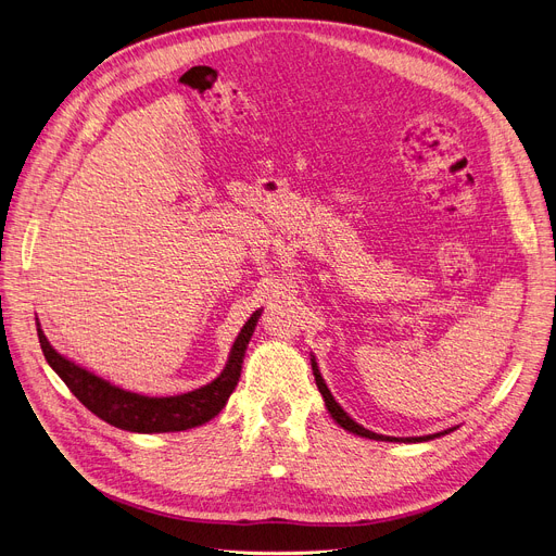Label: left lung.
Instances as JSON below:
<instances>
[{"mask_svg": "<svg viewBox=\"0 0 556 556\" xmlns=\"http://www.w3.org/2000/svg\"><path fill=\"white\" fill-rule=\"evenodd\" d=\"M311 365H313V376H315V383H317V390H319V394L325 396V403H327V410L331 413V417L344 428V430H349V432H354V434H361V437H367V440H378V442H428V440H434V437H442V434H446V432H451V430H444V432H437V434H428V437H405V440H399V437H386V434H376V432H371V430H367V428H363L361 424H356L352 417H349L342 407L336 403V399H333V394L329 392V388H327V383H325V378L319 376V369H317V363H315V358H311Z\"/></svg>", "mask_w": 556, "mask_h": 556, "instance_id": "obj_1", "label": "left lung"}]
</instances>
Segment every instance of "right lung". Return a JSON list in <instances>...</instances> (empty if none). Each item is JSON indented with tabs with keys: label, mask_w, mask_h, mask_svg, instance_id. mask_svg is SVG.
Returning a JSON list of instances; mask_svg holds the SVG:
<instances>
[{
	"label": "right lung",
	"mask_w": 556,
	"mask_h": 556,
	"mask_svg": "<svg viewBox=\"0 0 556 556\" xmlns=\"http://www.w3.org/2000/svg\"><path fill=\"white\" fill-rule=\"evenodd\" d=\"M258 315L261 311H256L248 319L239 338L233 340L229 361L216 381L178 396H143V394L126 392L122 388L110 386L108 381H103V378L94 376L92 371H87L58 354L49 344L47 336L42 333L40 325L38 323L36 325H38V340L42 346V354L49 367L63 378L65 386L87 407V410L94 413L99 419L108 421L110 426L130 430V432H178V430L207 424L223 410L229 394L233 392V388H237L241 378L243 356H245L248 342L254 333Z\"/></svg>",
	"instance_id": "add662e5"
}]
</instances>
